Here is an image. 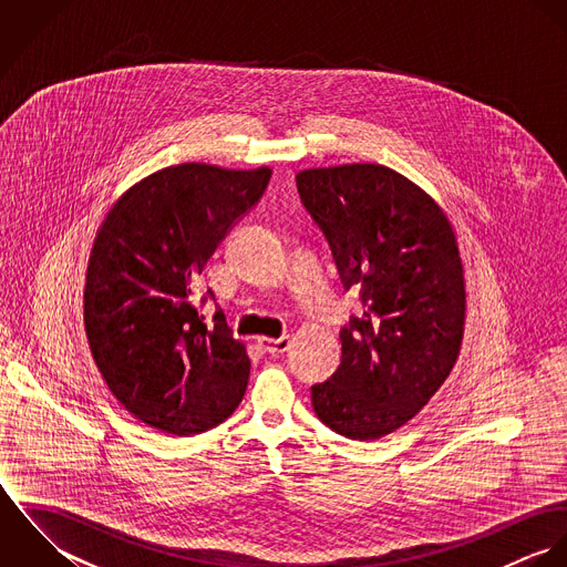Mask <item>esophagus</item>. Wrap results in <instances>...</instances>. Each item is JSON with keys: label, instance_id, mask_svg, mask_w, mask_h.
<instances>
[{"label": "esophagus", "instance_id": "1", "mask_svg": "<svg viewBox=\"0 0 567 567\" xmlns=\"http://www.w3.org/2000/svg\"><path fill=\"white\" fill-rule=\"evenodd\" d=\"M259 347H261V351H264L266 355H284V353L290 349V336L284 333L281 338H277V340H266V342H261Z\"/></svg>", "mask_w": 567, "mask_h": 567}]
</instances>
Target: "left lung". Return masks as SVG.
Returning <instances> with one entry per match:
<instances>
[{
  "label": "left lung",
  "instance_id": "obj_1",
  "mask_svg": "<svg viewBox=\"0 0 567 567\" xmlns=\"http://www.w3.org/2000/svg\"><path fill=\"white\" fill-rule=\"evenodd\" d=\"M297 189L344 292L362 301V315L340 329V367L312 386L315 412L340 436L382 439L430 402L458 358L465 281L456 236L421 187L378 163L303 169Z\"/></svg>",
  "mask_w": 567,
  "mask_h": 567
}]
</instances>
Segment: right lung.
Returning <instances> with one entry per match:
<instances>
[{"mask_svg": "<svg viewBox=\"0 0 567 567\" xmlns=\"http://www.w3.org/2000/svg\"><path fill=\"white\" fill-rule=\"evenodd\" d=\"M270 167L181 163L133 185L89 255L84 329L115 400L146 425L192 436L243 402L250 360L216 306L194 292L205 264L261 198Z\"/></svg>", "mask_w": 567, "mask_h": 567, "instance_id": "right-lung-1", "label": "right lung"}]
</instances>
